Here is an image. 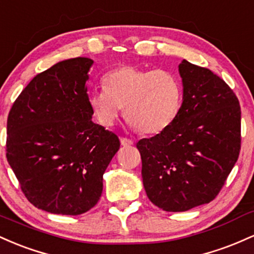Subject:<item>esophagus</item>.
I'll return each instance as SVG.
<instances>
[{"label":"esophagus","mask_w":254,"mask_h":254,"mask_svg":"<svg viewBox=\"0 0 254 254\" xmlns=\"http://www.w3.org/2000/svg\"><path fill=\"white\" fill-rule=\"evenodd\" d=\"M120 141H121L122 146H130V145H133V140H132V139L121 138V139H120Z\"/></svg>","instance_id":"1"}]
</instances>
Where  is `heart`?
Instances as JSON below:
<instances>
[{"mask_svg": "<svg viewBox=\"0 0 254 254\" xmlns=\"http://www.w3.org/2000/svg\"><path fill=\"white\" fill-rule=\"evenodd\" d=\"M104 89L87 97L97 121L113 126L122 108L127 121L142 133H158L173 124L182 104V86L167 69L120 65L103 76Z\"/></svg>", "mask_w": 254, "mask_h": 254, "instance_id": "heart-1", "label": "heart"}]
</instances>
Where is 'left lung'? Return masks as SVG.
Here are the masks:
<instances>
[{
  "instance_id": "left-lung-1",
  "label": "left lung",
  "mask_w": 254,
  "mask_h": 254,
  "mask_svg": "<svg viewBox=\"0 0 254 254\" xmlns=\"http://www.w3.org/2000/svg\"><path fill=\"white\" fill-rule=\"evenodd\" d=\"M182 104L159 134L136 144L142 185L164 211L181 212L216 198L241 145V109L233 90L215 73L187 60L179 64Z\"/></svg>"
}]
</instances>
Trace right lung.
<instances>
[{
    "instance_id": "right-lung-1",
    "label": "right lung",
    "mask_w": 254,
    "mask_h": 254,
    "mask_svg": "<svg viewBox=\"0 0 254 254\" xmlns=\"http://www.w3.org/2000/svg\"><path fill=\"white\" fill-rule=\"evenodd\" d=\"M93 60L58 62L37 74L7 121V161L26 198L56 215L89 211L120 149L115 133L92 121L87 81Z\"/></svg>"
}]
</instances>
